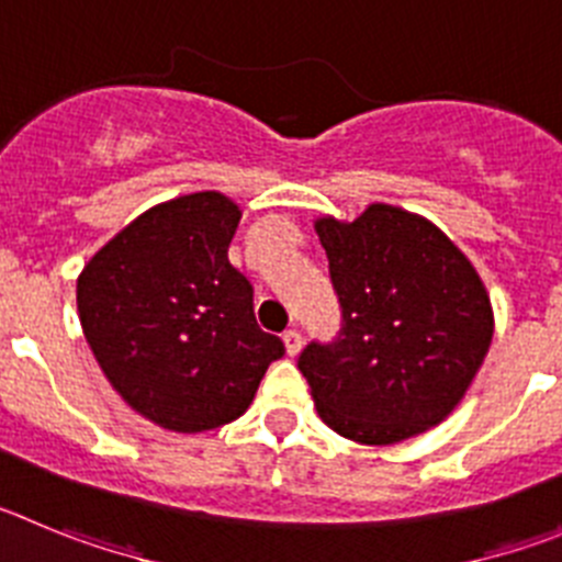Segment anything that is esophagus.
I'll list each match as a JSON object with an SVG mask.
<instances>
[{"mask_svg":"<svg viewBox=\"0 0 562 562\" xmlns=\"http://www.w3.org/2000/svg\"><path fill=\"white\" fill-rule=\"evenodd\" d=\"M282 344H285L288 356H296L302 350V333L300 330H285L282 333Z\"/></svg>","mask_w":562,"mask_h":562,"instance_id":"obj_1","label":"esophagus"}]
</instances>
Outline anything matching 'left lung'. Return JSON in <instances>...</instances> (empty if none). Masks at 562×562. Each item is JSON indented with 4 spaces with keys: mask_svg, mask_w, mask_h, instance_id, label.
Wrapping results in <instances>:
<instances>
[{
    "mask_svg": "<svg viewBox=\"0 0 562 562\" xmlns=\"http://www.w3.org/2000/svg\"><path fill=\"white\" fill-rule=\"evenodd\" d=\"M341 305L333 341L300 372L318 417L361 445H394L442 423L493 341V307L468 257L431 221L369 204L352 224L318 218Z\"/></svg>",
    "mask_w": 562,
    "mask_h": 562,
    "instance_id": "1",
    "label": "left lung"
}]
</instances>
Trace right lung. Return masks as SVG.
I'll return each mask as SVG.
<instances>
[{
  "instance_id": "obj_1",
  "label": "right lung",
  "mask_w": 562,
  "mask_h": 562,
  "mask_svg": "<svg viewBox=\"0 0 562 562\" xmlns=\"http://www.w3.org/2000/svg\"><path fill=\"white\" fill-rule=\"evenodd\" d=\"M240 206L224 193L150 206L78 277L83 336L117 394L179 434L221 428L249 408L285 356L255 318V288L229 262Z\"/></svg>"
}]
</instances>
